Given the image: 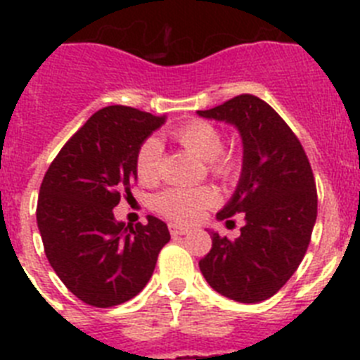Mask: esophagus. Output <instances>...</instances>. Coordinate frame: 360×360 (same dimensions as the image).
Returning <instances> with one entry per match:
<instances>
[{
    "instance_id": "obj_1",
    "label": "esophagus",
    "mask_w": 360,
    "mask_h": 360,
    "mask_svg": "<svg viewBox=\"0 0 360 360\" xmlns=\"http://www.w3.org/2000/svg\"><path fill=\"white\" fill-rule=\"evenodd\" d=\"M169 232L173 234V236H184V234H187V232H189V229L182 227V225L171 224L169 225Z\"/></svg>"
}]
</instances>
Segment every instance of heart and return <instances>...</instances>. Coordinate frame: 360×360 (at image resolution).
<instances>
[{
	"mask_svg": "<svg viewBox=\"0 0 360 360\" xmlns=\"http://www.w3.org/2000/svg\"><path fill=\"white\" fill-rule=\"evenodd\" d=\"M174 141L193 153L200 160L207 162V169L219 180H231L240 169L236 155L224 151V135L207 120H189L173 131ZM162 144L157 139H148L136 149L135 171L139 180L144 184L157 182L160 176ZM216 202L214 191L209 187L184 189L171 187L162 191L155 198V209L165 218L178 224H193L203 211L212 207Z\"/></svg>",
	"mask_w": 360,
	"mask_h": 360,
	"instance_id": "obj_1",
	"label": "heart"
}]
</instances>
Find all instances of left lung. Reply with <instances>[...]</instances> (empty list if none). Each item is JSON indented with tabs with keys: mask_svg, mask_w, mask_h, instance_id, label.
I'll use <instances>...</instances> for the list:
<instances>
[{
	"mask_svg": "<svg viewBox=\"0 0 360 360\" xmlns=\"http://www.w3.org/2000/svg\"><path fill=\"white\" fill-rule=\"evenodd\" d=\"M198 115L240 131L241 178L216 218L245 216L236 240L211 232L212 247L200 270L218 294L259 303L292 278L307 254L317 218L316 178L295 133L256 95H238Z\"/></svg>",
	"mask_w": 360,
	"mask_h": 360,
	"instance_id": "8db88e82",
	"label": "left lung"
}]
</instances>
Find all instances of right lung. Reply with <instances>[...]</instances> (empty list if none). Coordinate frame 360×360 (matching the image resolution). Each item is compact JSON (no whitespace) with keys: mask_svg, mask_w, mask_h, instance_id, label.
Returning a JSON list of instances; mask_svg holds the SVG:
<instances>
[{"mask_svg":"<svg viewBox=\"0 0 360 360\" xmlns=\"http://www.w3.org/2000/svg\"><path fill=\"white\" fill-rule=\"evenodd\" d=\"M165 122L129 106H108L63 146L44 174L37 227L44 254L82 303L122 304L148 285L162 247L171 240L155 216L135 227L117 221L113 207L131 195L135 155Z\"/></svg>","mask_w":360,"mask_h":360,"instance_id":"obj_1","label":"right lung"}]
</instances>
